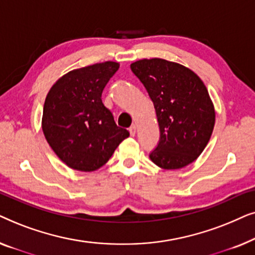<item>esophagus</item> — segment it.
I'll use <instances>...</instances> for the list:
<instances>
[{
	"label": "esophagus",
	"instance_id": "obj_1",
	"mask_svg": "<svg viewBox=\"0 0 255 255\" xmlns=\"http://www.w3.org/2000/svg\"><path fill=\"white\" fill-rule=\"evenodd\" d=\"M128 131H130V134L133 137V135H135V132H137V127H135V125H131V127L128 128Z\"/></svg>",
	"mask_w": 255,
	"mask_h": 255
}]
</instances>
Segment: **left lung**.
<instances>
[{
    "label": "left lung",
    "instance_id": "left-lung-1",
    "mask_svg": "<svg viewBox=\"0 0 255 255\" xmlns=\"http://www.w3.org/2000/svg\"><path fill=\"white\" fill-rule=\"evenodd\" d=\"M151 97L160 138L149 159L163 169H180L198 158L210 140L215 109L207 87L189 68L163 59L131 64Z\"/></svg>",
    "mask_w": 255,
    "mask_h": 255
}]
</instances>
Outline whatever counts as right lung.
Returning a JSON list of instances; mask_svg holds the SVG:
<instances>
[{
	"label": "right lung",
	"instance_id": "right-lung-1",
	"mask_svg": "<svg viewBox=\"0 0 255 255\" xmlns=\"http://www.w3.org/2000/svg\"><path fill=\"white\" fill-rule=\"evenodd\" d=\"M120 68L114 61L73 69L52 86L44 103L41 127L55 154L73 169L102 167L130 133L117 127L102 102L104 87Z\"/></svg>",
	"mask_w": 255,
	"mask_h": 255
}]
</instances>
